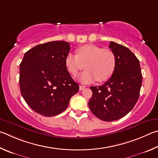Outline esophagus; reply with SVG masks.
Here are the masks:
<instances>
[{
	"instance_id": "obj_1",
	"label": "esophagus",
	"mask_w": 158,
	"mask_h": 158,
	"mask_svg": "<svg viewBox=\"0 0 158 158\" xmlns=\"http://www.w3.org/2000/svg\"><path fill=\"white\" fill-rule=\"evenodd\" d=\"M85 88V87L84 86V85H80V86H79V89L81 90H81H83Z\"/></svg>"
}]
</instances>
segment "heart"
Masks as SVG:
<instances>
[{
    "label": "heart",
    "instance_id": "heart-1",
    "mask_svg": "<svg viewBox=\"0 0 158 158\" xmlns=\"http://www.w3.org/2000/svg\"><path fill=\"white\" fill-rule=\"evenodd\" d=\"M116 63L114 52L94 44L80 47L76 50V55L70 52L65 59L66 67L73 76L85 67L87 69L79 76L80 81L83 83H89L96 80L98 82L107 81L114 73Z\"/></svg>",
    "mask_w": 158,
    "mask_h": 158
}]
</instances>
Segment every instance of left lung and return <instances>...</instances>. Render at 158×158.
Segmentation results:
<instances>
[{
  "label": "left lung",
  "instance_id": "1",
  "mask_svg": "<svg viewBox=\"0 0 158 158\" xmlns=\"http://www.w3.org/2000/svg\"><path fill=\"white\" fill-rule=\"evenodd\" d=\"M109 48L117 59L114 71L103 85L90 87L92 96L89 101L92 112L104 121L118 120L131 111L142 83L139 61L133 52L114 41H110Z\"/></svg>",
  "mask_w": 158,
  "mask_h": 158
}]
</instances>
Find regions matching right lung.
<instances>
[{
    "mask_svg": "<svg viewBox=\"0 0 158 158\" xmlns=\"http://www.w3.org/2000/svg\"><path fill=\"white\" fill-rule=\"evenodd\" d=\"M69 51L64 41L41 44L27 51L20 64L21 95L30 108L44 117L64 111L79 90L65 64Z\"/></svg>",
    "mask_w": 158,
    "mask_h": 158,
    "instance_id": "obj_1",
    "label": "right lung"
}]
</instances>
